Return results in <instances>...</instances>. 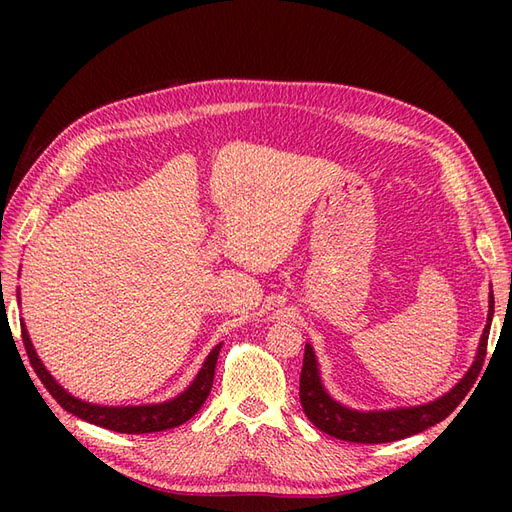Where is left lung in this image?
Wrapping results in <instances>:
<instances>
[{
	"instance_id": "1",
	"label": "left lung",
	"mask_w": 512,
	"mask_h": 512,
	"mask_svg": "<svg viewBox=\"0 0 512 512\" xmlns=\"http://www.w3.org/2000/svg\"><path fill=\"white\" fill-rule=\"evenodd\" d=\"M491 318H493V292H489V314H487L485 331L480 335L476 359L472 367L466 371V376H463L453 389L444 393L442 397L429 401V404L410 406V408L361 412V410L342 406L339 401H335L327 391H324L314 348L305 344L301 386H299V397H301L305 416L320 431L329 433V436L344 442H356V444L395 442L433 427L436 423L444 421V418L461 404V399L470 393L472 384L476 382L487 354Z\"/></svg>"
}]
</instances>
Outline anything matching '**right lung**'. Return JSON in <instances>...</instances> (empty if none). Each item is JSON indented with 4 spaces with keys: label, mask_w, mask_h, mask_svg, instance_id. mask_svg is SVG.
<instances>
[{
    "label": "right lung",
    "mask_w": 512,
    "mask_h": 512,
    "mask_svg": "<svg viewBox=\"0 0 512 512\" xmlns=\"http://www.w3.org/2000/svg\"><path fill=\"white\" fill-rule=\"evenodd\" d=\"M21 335H23V344L29 356V363H32L36 376L40 382L46 386L57 404L68 410L70 414L83 418L87 423H94L98 427L119 431V433H153V431H164V429H173L183 425L185 421L200 410V406L205 404L211 386H213V376H215V363H218V356L222 350V344L215 346L209 356L205 359L203 367L196 374L194 382L185 389L181 395L175 399L164 401V404H151V406H96V404H87V401H81L72 397L64 386L57 384L55 378L46 371L42 361L38 359V354L34 350L32 339L27 335L25 324H21Z\"/></svg>",
    "instance_id": "obj_1"
}]
</instances>
